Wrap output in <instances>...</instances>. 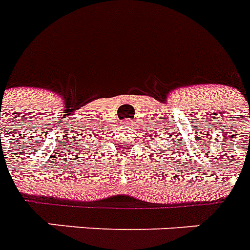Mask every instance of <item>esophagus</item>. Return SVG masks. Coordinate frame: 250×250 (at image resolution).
<instances>
[{"mask_svg":"<svg viewBox=\"0 0 250 250\" xmlns=\"http://www.w3.org/2000/svg\"><path fill=\"white\" fill-rule=\"evenodd\" d=\"M123 125H125V128H129L131 127V122H129V121H127V122L123 123Z\"/></svg>","mask_w":250,"mask_h":250,"instance_id":"esophagus-1","label":"esophagus"}]
</instances>
